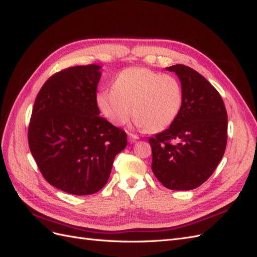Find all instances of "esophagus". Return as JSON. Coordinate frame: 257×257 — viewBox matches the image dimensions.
<instances>
[{"label":"esophagus","mask_w":257,"mask_h":257,"mask_svg":"<svg viewBox=\"0 0 257 257\" xmlns=\"http://www.w3.org/2000/svg\"><path fill=\"white\" fill-rule=\"evenodd\" d=\"M137 139H139V137H137V135H135V134L130 133V134L127 135V140H128L130 143H134Z\"/></svg>","instance_id":"obj_1"}]
</instances>
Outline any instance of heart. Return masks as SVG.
<instances>
[{
  "instance_id": "b5f03b06",
  "label": "heart",
  "mask_w": 257,
  "mask_h": 257,
  "mask_svg": "<svg viewBox=\"0 0 257 257\" xmlns=\"http://www.w3.org/2000/svg\"><path fill=\"white\" fill-rule=\"evenodd\" d=\"M113 90L97 93L102 115L114 125H122L132 113L139 127L150 133L161 132L177 120L183 104V88L177 77L146 67H130L118 73Z\"/></svg>"
}]
</instances>
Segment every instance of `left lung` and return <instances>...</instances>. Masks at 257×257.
I'll list each match as a JSON object with an SVG mask.
<instances>
[{"label": "left lung", "mask_w": 257, "mask_h": 257, "mask_svg": "<svg viewBox=\"0 0 257 257\" xmlns=\"http://www.w3.org/2000/svg\"><path fill=\"white\" fill-rule=\"evenodd\" d=\"M166 70L179 77L183 104L169 128L149 139L152 170L167 189L189 191L202 185L223 157L227 111L215 87L193 68L177 64Z\"/></svg>", "instance_id": "1"}]
</instances>
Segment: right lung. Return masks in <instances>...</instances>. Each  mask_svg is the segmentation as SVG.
I'll list each match as a JSON object with an SVG mask.
<instances>
[{
  "label": "right lung",
  "mask_w": 257,
  "mask_h": 257,
  "mask_svg": "<svg viewBox=\"0 0 257 257\" xmlns=\"http://www.w3.org/2000/svg\"><path fill=\"white\" fill-rule=\"evenodd\" d=\"M101 66H73L50 77L35 100L30 152L56 189L90 195L107 184L126 134L100 116L96 101Z\"/></svg>",
  "instance_id": "obj_1"
}]
</instances>
